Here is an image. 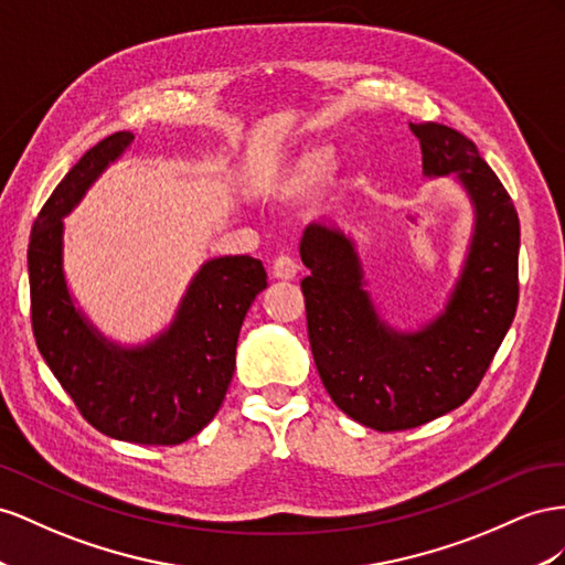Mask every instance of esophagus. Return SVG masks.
Segmentation results:
<instances>
[{"mask_svg": "<svg viewBox=\"0 0 565 565\" xmlns=\"http://www.w3.org/2000/svg\"><path fill=\"white\" fill-rule=\"evenodd\" d=\"M298 274V265L291 255H279L277 260L271 263V277L274 279H281V281H291L296 279Z\"/></svg>", "mask_w": 565, "mask_h": 565, "instance_id": "34e87169", "label": "esophagus"}]
</instances>
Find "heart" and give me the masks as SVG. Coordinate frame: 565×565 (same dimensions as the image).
I'll return each mask as SVG.
<instances>
[{"mask_svg":"<svg viewBox=\"0 0 565 565\" xmlns=\"http://www.w3.org/2000/svg\"><path fill=\"white\" fill-rule=\"evenodd\" d=\"M333 156L327 147L310 143V147L300 149L284 168L274 172L269 180L263 184V193L269 201L288 203L308 196L310 191L324 184L331 174Z\"/></svg>","mask_w":565,"mask_h":565,"instance_id":"b5f03b06","label":"heart"}]
</instances>
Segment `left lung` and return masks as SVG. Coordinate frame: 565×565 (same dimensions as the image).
I'll return each instance as SVG.
<instances>
[{"instance_id": "1", "label": "left lung", "mask_w": 565, "mask_h": 565, "mask_svg": "<svg viewBox=\"0 0 565 565\" xmlns=\"http://www.w3.org/2000/svg\"><path fill=\"white\" fill-rule=\"evenodd\" d=\"M426 180L452 177L471 205V238L440 312L397 329L369 294L350 234L310 222L300 238V281L317 372L354 422L405 430L463 405L502 345L519 305V213L476 143L438 122H409Z\"/></svg>"}]
</instances>
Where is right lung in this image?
<instances>
[{
    "mask_svg": "<svg viewBox=\"0 0 565 565\" xmlns=\"http://www.w3.org/2000/svg\"><path fill=\"white\" fill-rule=\"evenodd\" d=\"M132 141V132H116L92 147L32 224V331L46 366L96 430L137 445H180L213 422L227 395L238 331L255 296L267 288V271L248 255L205 260L170 324L143 343L113 341L96 327L63 269V220Z\"/></svg>",
    "mask_w": 565,
    "mask_h": 565,
    "instance_id": "1",
    "label": "right lung"
}]
</instances>
